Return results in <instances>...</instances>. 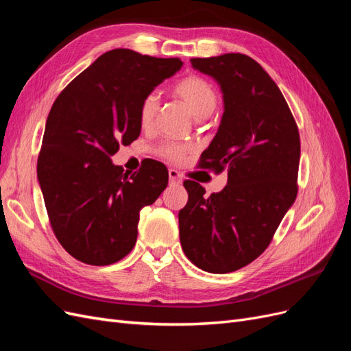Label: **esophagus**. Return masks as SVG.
<instances>
[{
	"instance_id": "34e87169",
	"label": "esophagus",
	"mask_w": 351,
	"mask_h": 351,
	"mask_svg": "<svg viewBox=\"0 0 351 351\" xmlns=\"http://www.w3.org/2000/svg\"><path fill=\"white\" fill-rule=\"evenodd\" d=\"M168 177H169V184L171 186L182 184V174H180L177 169H169Z\"/></svg>"
}]
</instances>
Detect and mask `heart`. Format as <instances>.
<instances>
[{
	"label": "heart",
	"instance_id": "obj_1",
	"mask_svg": "<svg viewBox=\"0 0 351 351\" xmlns=\"http://www.w3.org/2000/svg\"><path fill=\"white\" fill-rule=\"evenodd\" d=\"M173 93L182 99L197 119H205L214 112L218 105V93L212 84L197 76L189 74L173 84ZM158 111V98L155 93H147L139 105V123L142 129H149ZM190 151V146L178 142H165L156 147V154L171 162H178Z\"/></svg>",
	"mask_w": 351,
	"mask_h": 351
}]
</instances>
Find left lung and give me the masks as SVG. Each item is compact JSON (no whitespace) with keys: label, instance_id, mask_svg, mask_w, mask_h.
Instances as JSON below:
<instances>
[{"label":"left lung","instance_id":"1","mask_svg":"<svg viewBox=\"0 0 351 351\" xmlns=\"http://www.w3.org/2000/svg\"><path fill=\"white\" fill-rule=\"evenodd\" d=\"M190 62L224 93L219 129L199 167L218 174L227 168L228 183L205 196L204 187L186 180L180 241L197 268L227 274L261 256L294 204L300 136L281 90L253 58L224 54Z\"/></svg>","mask_w":351,"mask_h":351}]
</instances>
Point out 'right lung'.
Masks as SVG:
<instances>
[{
    "label": "right lung",
    "instance_id": "right-lung-1",
    "mask_svg": "<svg viewBox=\"0 0 351 351\" xmlns=\"http://www.w3.org/2000/svg\"><path fill=\"white\" fill-rule=\"evenodd\" d=\"M182 66L180 58L112 49L52 104L38 180L51 228L74 259L104 267L134 247L139 212L164 192L168 169L152 159L129 173L111 156L139 137L142 99Z\"/></svg>",
    "mask_w": 351,
    "mask_h": 351
}]
</instances>
